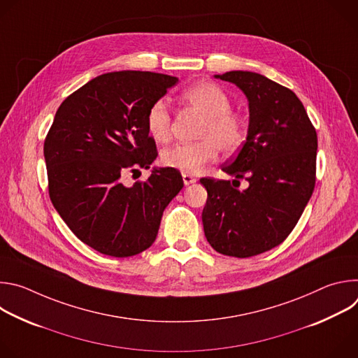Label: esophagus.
I'll return each instance as SVG.
<instances>
[{
    "instance_id": "34e87169",
    "label": "esophagus",
    "mask_w": 358,
    "mask_h": 358,
    "mask_svg": "<svg viewBox=\"0 0 358 358\" xmlns=\"http://www.w3.org/2000/svg\"><path fill=\"white\" fill-rule=\"evenodd\" d=\"M182 181H184V185H189V184L196 182V178H195V177H192L191 174H185V173H182Z\"/></svg>"
}]
</instances>
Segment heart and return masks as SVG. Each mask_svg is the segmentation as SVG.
<instances>
[{
  "instance_id": "heart-1",
  "label": "heart",
  "mask_w": 358,
  "mask_h": 358,
  "mask_svg": "<svg viewBox=\"0 0 358 358\" xmlns=\"http://www.w3.org/2000/svg\"><path fill=\"white\" fill-rule=\"evenodd\" d=\"M181 100L203 117L196 130L199 140L166 150L162 163L185 174H196L217 159L220 150L235 151L245 140V126L231 112L232 105L228 94L215 83L198 82L181 93ZM145 129L156 143L163 144L171 138V115L162 100L148 108Z\"/></svg>"
}]
</instances>
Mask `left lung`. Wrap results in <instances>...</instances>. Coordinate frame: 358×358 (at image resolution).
<instances>
[{
    "label": "left lung",
    "instance_id": "1",
    "mask_svg": "<svg viewBox=\"0 0 358 358\" xmlns=\"http://www.w3.org/2000/svg\"><path fill=\"white\" fill-rule=\"evenodd\" d=\"M215 78L236 85L249 101L246 141L236 159L222 166L249 187L241 191L227 180L201 178L208 192L202 225L217 252L249 258L280 245L308 206L316 182L317 134L290 89L248 71Z\"/></svg>",
    "mask_w": 358,
    "mask_h": 358
}]
</instances>
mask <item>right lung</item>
Masks as SVG:
<instances>
[{
	"mask_svg": "<svg viewBox=\"0 0 358 358\" xmlns=\"http://www.w3.org/2000/svg\"><path fill=\"white\" fill-rule=\"evenodd\" d=\"M177 82L152 72L103 73L62 101L48 131L50 201L69 229L100 253L127 258L150 248L166 207L184 187L170 167L152 169L130 187L120 180L156 160L145 115Z\"/></svg>",
	"mask_w": 358,
	"mask_h": 358,
	"instance_id": "obj_1",
	"label": "right lung"
}]
</instances>
